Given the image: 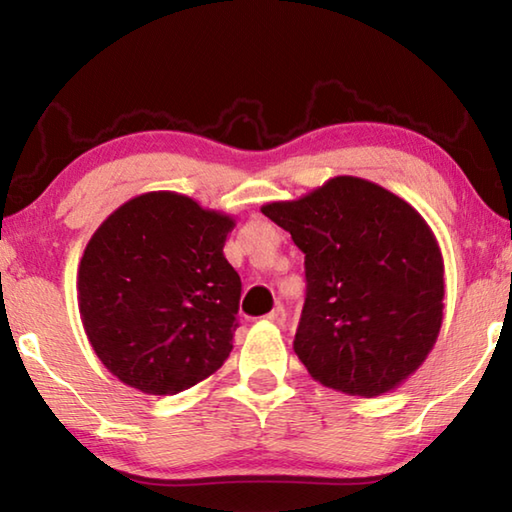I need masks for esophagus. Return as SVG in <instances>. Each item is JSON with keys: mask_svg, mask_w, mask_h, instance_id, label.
<instances>
[{"mask_svg": "<svg viewBox=\"0 0 512 512\" xmlns=\"http://www.w3.org/2000/svg\"><path fill=\"white\" fill-rule=\"evenodd\" d=\"M266 320H271V323H275V325H284V320H287V311H284V307L282 305H277L271 314L266 316Z\"/></svg>", "mask_w": 512, "mask_h": 512, "instance_id": "1", "label": "esophagus"}]
</instances>
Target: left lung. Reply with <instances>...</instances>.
Masks as SVG:
<instances>
[{"instance_id":"8db88e82","label":"left lung","mask_w":512,"mask_h":512,"mask_svg":"<svg viewBox=\"0 0 512 512\" xmlns=\"http://www.w3.org/2000/svg\"><path fill=\"white\" fill-rule=\"evenodd\" d=\"M262 212L305 253L307 298L293 350L309 375L361 397L413 375L438 339L445 307L443 255L427 221L354 176Z\"/></svg>"}]
</instances>
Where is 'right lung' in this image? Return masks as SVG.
<instances>
[{"instance_id": "1", "label": "right lung", "mask_w": 512, "mask_h": 512, "mask_svg": "<svg viewBox=\"0 0 512 512\" xmlns=\"http://www.w3.org/2000/svg\"><path fill=\"white\" fill-rule=\"evenodd\" d=\"M232 228V216L176 192L135 196L99 225L79 266V311L117 379L176 395L223 366L241 298L223 255Z\"/></svg>"}]
</instances>
